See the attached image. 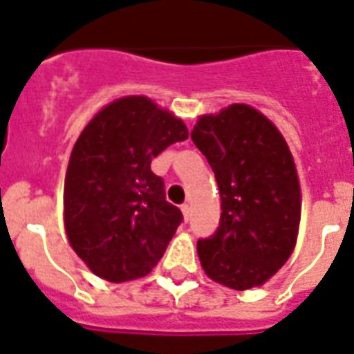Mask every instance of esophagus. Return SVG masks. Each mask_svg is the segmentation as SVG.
<instances>
[{"instance_id": "1", "label": "esophagus", "mask_w": 354, "mask_h": 354, "mask_svg": "<svg viewBox=\"0 0 354 354\" xmlns=\"http://www.w3.org/2000/svg\"><path fill=\"white\" fill-rule=\"evenodd\" d=\"M182 213H183V221L187 223L189 217H191V207H189V204H183V206H182Z\"/></svg>"}]
</instances>
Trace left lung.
Listing matches in <instances>:
<instances>
[{
    "instance_id": "1",
    "label": "left lung",
    "mask_w": 354,
    "mask_h": 354,
    "mask_svg": "<svg viewBox=\"0 0 354 354\" xmlns=\"http://www.w3.org/2000/svg\"><path fill=\"white\" fill-rule=\"evenodd\" d=\"M191 139L215 172L221 225L196 243L204 273L245 291L263 286L297 245L301 185L284 135L247 104L202 115Z\"/></svg>"
}]
</instances>
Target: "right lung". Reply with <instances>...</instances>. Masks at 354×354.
Returning <instances> with one entry per match:
<instances>
[{
    "instance_id": "add662e5",
    "label": "right lung",
    "mask_w": 354,
    "mask_h": 354,
    "mask_svg": "<svg viewBox=\"0 0 354 354\" xmlns=\"http://www.w3.org/2000/svg\"><path fill=\"white\" fill-rule=\"evenodd\" d=\"M187 126L147 96L104 105L77 137L64 176L63 219L70 247L96 277L129 282L158 266L182 223L150 171Z\"/></svg>"
}]
</instances>
